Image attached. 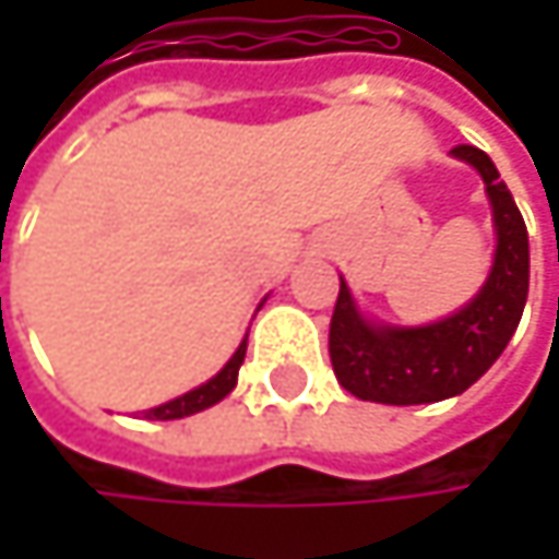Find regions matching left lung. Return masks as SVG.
I'll use <instances>...</instances> for the list:
<instances>
[{
    "label": "left lung",
    "instance_id": "1",
    "mask_svg": "<svg viewBox=\"0 0 559 559\" xmlns=\"http://www.w3.org/2000/svg\"><path fill=\"white\" fill-rule=\"evenodd\" d=\"M479 170L496 226V255L486 284L456 313L424 323L394 326L359 310L346 278L330 320V362L340 385L379 404H430L456 397L476 385L514 336L531 281L527 226L492 158L473 145L450 152Z\"/></svg>",
    "mask_w": 559,
    "mask_h": 559
}]
</instances>
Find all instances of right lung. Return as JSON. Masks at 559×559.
Returning a JSON list of instances; mask_svg holds the SVG:
<instances>
[{"mask_svg":"<svg viewBox=\"0 0 559 559\" xmlns=\"http://www.w3.org/2000/svg\"><path fill=\"white\" fill-rule=\"evenodd\" d=\"M246 346H249V336L239 343V349L233 353V359H229L210 382L190 389L187 394H180V397H170V401L158 404V407H148L145 417H148V420H177V417H190V414H197V411H206V407L219 404L229 391L236 389V382H239V366H242V359H246Z\"/></svg>","mask_w":559,"mask_h":559,"instance_id":"add662e5","label":"right lung"}]
</instances>
